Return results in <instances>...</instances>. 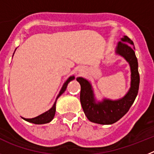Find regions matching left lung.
<instances>
[{
    "label": "left lung",
    "instance_id": "obj_1",
    "mask_svg": "<svg viewBox=\"0 0 154 154\" xmlns=\"http://www.w3.org/2000/svg\"><path fill=\"white\" fill-rule=\"evenodd\" d=\"M131 45H134L133 48ZM134 49L133 42L126 35L121 38L116 48V54L125 59L129 64L131 71L130 88L119 99L104 97L101 101H97L90 81L81 77L77 78L81 85V106L89 121L101 125H111L123 117L130 109L137 96L140 85L138 61Z\"/></svg>",
    "mask_w": 154,
    "mask_h": 154
}]
</instances>
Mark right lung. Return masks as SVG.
Listing matches in <instances>:
<instances>
[{"instance_id": "1", "label": "right lung", "mask_w": 154, "mask_h": 154, "mask_svg": "<svg viewBox=\"0 0 154 154\" xmlns=\"http://www.w3.org/2000/svg\"><path fill=\"white\" fill-rule=\"evenodd\" d=\"M75 77L74 76H70L69 77V78L66 80L65 82H64L63 85V87L61 88L60 91V93L59 94L57 95V99L55 101L54 104L52 106V108L50 109H49L48 111H46L45 112L42 113V114L39 115L37 117H35L32 118V119H25V118H23V119L25 120V121L29 122H32V123H34V124H37V125H40V124H45V123H48V122H50L53 119V118L55 116V113H56V104H57V99L59 98V97L63 93L66 89V87H67L68 84L71 81L74 80Z\"/></svg>"}]
</instances>
